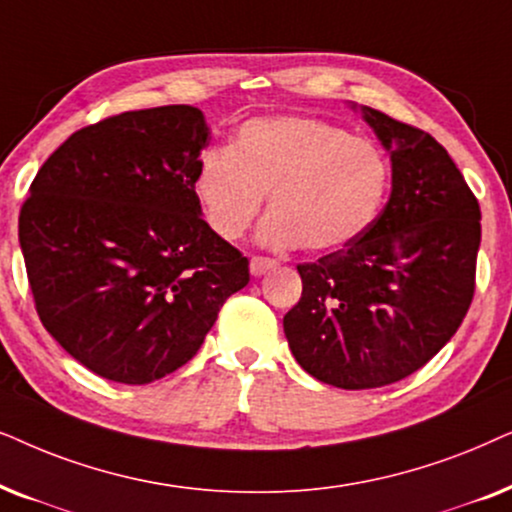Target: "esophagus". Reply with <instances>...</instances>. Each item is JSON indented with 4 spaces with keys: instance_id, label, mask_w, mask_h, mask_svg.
<instances>
[{
    "instance_id": "1",
    "label": "esophagus",
    "mask_w": 512,
    "mask_h": 512,
    "mask_svg": "<svg viewBox=\"0 0 512 512\" xmlns=\"http://www.w3.org/2000/svg\"><path fill=\"white\" fill-rule=\"evenodd\" d=\"M276 264H278V262L271 260V257L255 255V257H250V274H252V276H262V274H267L269 269H274Z\"/></svg>"
}]
</instances>
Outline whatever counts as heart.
Segmentation results:
<instances>
[{
	"label": "heart",
	"instance_id": "obj_1",
	"mask_svg": "<svg viewBox=\"0 0 512 512\" xmlns=\"http://www.w3.org/2000/svg\"><path fill=\"white\" fill-rule=\"evenodd\" d=\"M388 182L391 168L374 142L302 114L245 121L231 147L203 149L192 175L215 234L241 236L269 194L274 210L260 224V241L316 252L363 236L381 213Z\"/></svg>",
	"mask_w": 512,
	"mask_h": 512
}]
</instances>
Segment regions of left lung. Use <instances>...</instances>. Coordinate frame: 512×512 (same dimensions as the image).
<instances>
[{
    "mask_svg": "<svg viewBox=\"0 0 512 512\" xmlns=\"http://www.w3.org/2000/svg\"><path fill=\"white\" fill-rule=\"evenodd\" d=\"M360 112L391 154V196L363 236L299 264L302 297L283 318L297 363L346 391L410 377L454 337L480 248L478 199L447 149L377 109Z\"/></svg>",
    "mask_w": 512,
    "mask_h": 512,
    "instance_id": "1",
    "label": "left lung"
}]
</instances>
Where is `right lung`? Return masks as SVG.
<instances>
[{
	"mask_svg": "<svg viewBox=\"0 0 512 512\" xmlns=\"http://www.w3.org/2000/svg\"><path fill=\"white\" fill-rule=\"evenodd\" d=\"M210 128L192 105L124 112L72 133L20 208L39 318L88 370L149 384L196 356L248 257L203 220L192 189Z\"/></svg>",
	"mask_w": 512,
	"mask_h": 512,
	"instance_id": "obj_1",
	"label": "right lung"
}]
</instances>
